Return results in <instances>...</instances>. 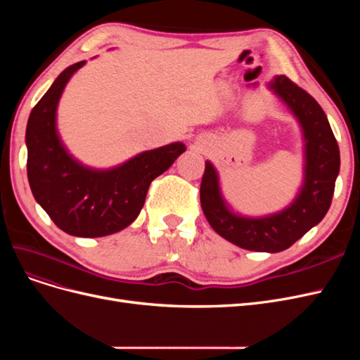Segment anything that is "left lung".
Here are the masks:
<instances>
[{
    "instance_id": "1",
    "label": "left lung",
    "mask_w": 360,
    "mask_h": 360,
    "mask_svg": "<svg viewBox=\"0 0 360 360\" xmlns=\"http://www.w3.org/2000/svg\"><path fill=\"white\" fill-rule=\"evenodd\" d=\"M270 89L285 102L303 130L304 179L296 200L264 217L236 214L222 198L210 162H205L200 188L202 212L213 230L238 248L257 252H281L317 225L329 210L340 172V147L317 101L285 75L276 76Z\"/></svg>"
}]
</instances>
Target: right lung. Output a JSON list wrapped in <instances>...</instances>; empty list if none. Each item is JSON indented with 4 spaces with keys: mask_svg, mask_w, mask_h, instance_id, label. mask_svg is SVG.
I'll return each instance as SVG.
<instances>
[{
    "mask_svg": "<svg viewBox=\"0 0 360 360\" xmlns=\"http://www.w3.org/2000/svg\"><path fill=\"white\" fill-rule=\"evenodd\" d=\"M85 61L72 64L32 108L27 124V174L36 201L60 230L76 237H103L132 224L150 183L186 147L172 143L139 153L111 169L86 168L75 160L57 134V106L64 86Z\"/></svg>",
    "mask_w": 360,
    "mask_h": 360,
    "instance_id": "obj_1",
    "label": "right lung"
}]
</instances>
